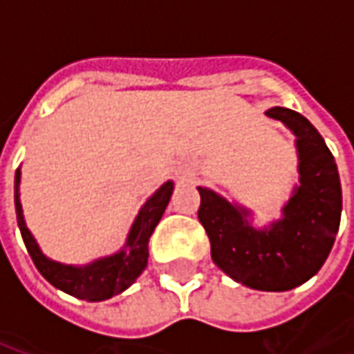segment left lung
<instances>
[{"mask_svg":"<svg viewBox=\"0 0 354 354\" xmlns=\"http://www.w3.org/2000/svg\"><path fill=\"white\" fill-rule=\"evenodd\" d=\"M266 113L296 134L299 185L282 207V218L256 230L248 222L250 210L197 187L199 222L223 273L248 288L284 292L309 281L326 261L342 220V184L334 155L301 113L279 106Z\"/></svg>","mask_w":354,"mask_h":354,"instance_id":"1","label":"left lung"}]
</instances>
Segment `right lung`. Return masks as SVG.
<instances>
[{
  "mask_svg": "<svg viewBox=\"0 0 354 354\" xmlns=\"http://www.w3.org/2000/svg\"><path fill=\"white\" fill-rule=\"evenodd\" d=\"M20 169L15 174V208H17V222L20 233L24 239L28 254L32 256L37 271L55 286L66 294L87 301H104L109 297L121 294L138 279L147 266V243L153 233L155 225L161 220L165 208L169 205L170 195L174 189L172 182L165 184L146 201V205L140 208L136 220L132 223L131 233L127 237L123 250L117 254L94 260L87 266H66L58 261L49 260L41 248L35 243L34 235L30 233L22 216L20 205Z\"/></svg>",
  "mask_w": 354,
  "mask_h": 354,
  "instance_id": "add662e5",
  "label": "right lung"
}]
</instances>
